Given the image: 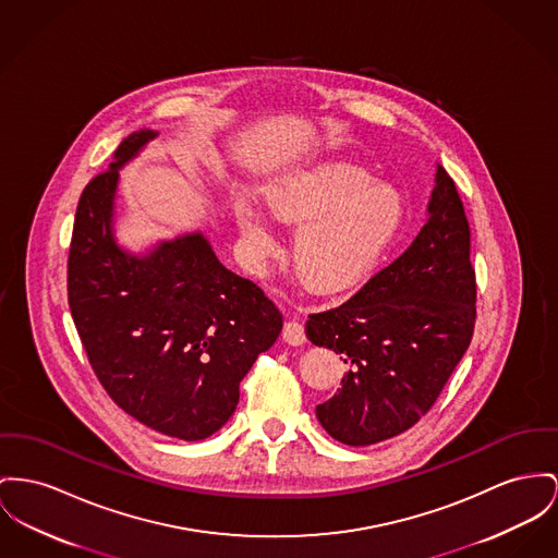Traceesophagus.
Listing matches in <instances>:
<instances>
[{
	"mask_svg": "<svg viewBox=\"0 0 558 558\" xmlns=\"http://www.w3.org/2000/svg\"><path fill=\"white\" fill-rule=\"evenodd\" d=\"M283 340L288 342V344H302L304 340H306V335H304V326L300 324V322H288L286 326H283Z\"/></svg>",
	"mask_w": 558,
	"mask_h": 558,
	"instance_id": "obj_1",
	"label": "esophagus"
}]
</instances>
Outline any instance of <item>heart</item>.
<instances>
[{
    "mask_svg": "<svg viewBox=\"0 0 558 558\" xmlns=\"http://www.w3.org/2000/svg\"><path fill=\"white\" fill-rule=\"evenodd\" d=\"M262 201L277 222L296 226L292 260L315 292L355 283L396 236L400 196L347 160H324L270 180ZM243 241L258 258L279 250V234L250 203L234 207Z\"/></svg>",
    "mask_w": 558,
    "mask_h": 558,
    "instance_id": "b5f03b06",
    "label": "heart"
}]
</instances>
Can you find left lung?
Listing matches in <instances>:
<instances>
[{"label": "left lung", "mask_w": 558, "mask_h": 558, "mask_svg": "<svg viewBox=\"0 0 558 558\" xmlns=\"http://www.w3.org/2000/svg\"><path fill=\"white\" fill-rule=\"evenodd\" d=\"M427 214L409 250L355 296L308 315V340L349 366L342 387L315 410L342 445H376L410 429L436 404L472 342L470 223L440 165Z\"/></svg>", "instance_id": "1"}]
</instances>
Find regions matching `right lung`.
<instances>
[{"label":"right lung","instance_id":"right-lung-1","mask_svg":"<svg viewBox=\"0 0 558 558\" xmlns=\"http://www.w3.org/2000/svg\"><path fill=\"white\" fill-rule=\"evenodd\" d=\"M158 133H131L80 196L68 260L75 330L113 402L180 440L218 432L239 385L283 328L260 288L228 270L201 232L133 256L113 241L118 169Z\"/></svg>","mask_w":558,"mask_h":558}]
</instances>
